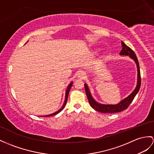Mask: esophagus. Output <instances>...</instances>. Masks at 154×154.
I'll use <instances>...</instances> for the list:
<instances>
[{
    "mask_svg": "<svg viewBox=\"0 0 154 154\" xmlns=\"http://www.w3.org/2000/svg\"><path fill=\"white\" fill-rule=\"evenodd\" d=\"M78 77L80 78V79H84V78L86 77V74L85 72H80L78 74Z\"/></svg>",
    "mask_w": 154,
    "mask_h": 154,
    "instance_id": "1",
    "label": "esophagus"
}]
</instances>
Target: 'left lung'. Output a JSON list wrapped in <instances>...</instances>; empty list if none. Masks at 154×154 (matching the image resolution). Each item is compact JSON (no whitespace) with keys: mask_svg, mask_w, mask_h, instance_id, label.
<instances>
[{"mask_svg":"<svg viewBox=\"0 0 154 154\" xmlns=\"http://www.w3.org/2000/svg\"><path fill=\"white\" fill-rule=\"evenodd\" d=\"M122 50L119 53L120 55H127L132 59L133 61L135 62L137 64V84L135 89L134 91L131 93V94L125 97V99L122 100L120 102L116 104H100L93 99L92 97L90 90L88 88V85L87 84H84L85 86V90L86 93V95L88 97V99L89 100V103L91 106L94 108L97 111L102 112V113H116V112H119L125 110L129 106V104L132 102L134 99V97L136 96L137 93L138 92L140 88L141 85V78H140V68H139V63H138V59L137 56L134 54V52L131 50V49L127 46V45L123 42H122Z\"/></svg>","mask_w":154,"mask_h":154,"instance_id":"left-lung-1","label":"left lung"}]
</instances>
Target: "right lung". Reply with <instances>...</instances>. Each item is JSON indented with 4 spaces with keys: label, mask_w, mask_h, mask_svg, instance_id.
<instances>
[{
    "label": "right lung",
    "mask_w": 154,
    "mask_h": 154,
    "mask_svg": "<svg viewBox=\"0 0 154 154\" xmlns=\"http://www.w3.org/2000/svg\"><path fill=\"white\" fill-rule=\"evenodd\" d=\"M72 84H73V82H71L69 84L68 87H67V88H66V91H65V101H64V103H63V104L62 107H61V108H60V109H59V110H57V112H54V113H52V114H49V115H46V116H40L41 117H48V116H54V115L57 114L58 113H59L60 112L62 111V110L63 109V108H65V105H66V102H67V99H68L69 93V91H70V89L71 87H72Z\"/></svg>",
    "instance_id": "1"
}]
</instances>
